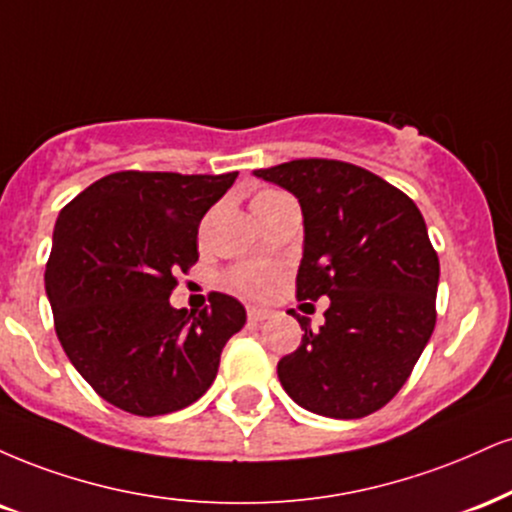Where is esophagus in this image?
<instances>
[{
	"mask_svg": "<svg viewBox=\"0 0 512 512\" xmlns=\"http://www.w3.org/2000/svg\"><path fill=\"white\" fill-rule=\"evenodd\" d=\"M272 317V312L264 310V307H248V319L250 322H264V319Z\"/></svg>",
	"mask_w": 512,
	"mask_h": 512,
	"instance_id": "esophagus-1",
	"label": "esophagus"
}]
</instances>
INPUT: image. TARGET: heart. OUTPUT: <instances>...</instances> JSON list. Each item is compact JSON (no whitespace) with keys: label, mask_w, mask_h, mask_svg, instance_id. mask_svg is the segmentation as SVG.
Instances as JSON below:
<instances>
[{"label":"heart","mask_w":512,"mask_h":512,"mask_svg":"<svg viewBox=\"0 0 512 512\" xmlns=\"http://www.w3.org/2000/svg\"><path fill=\"white\" fill-rule=\"evenodd\" d=\"M279 197H288V195L279 193V190H260V193L252 197V212L264 205H269V202L279 200ZM231 283L238 288V291L264 298V295L274 293L276 283H279V274H276V269H269V267H240L231 274Z\"/></svg>","instance_id":"1"}]
</instances>
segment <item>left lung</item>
<instances>
[{"label":"left lung","instance_id":"left-lung-1","mask_svg":"<svg viewBox=\"0 0 512 512\" xmlns=\"http://www.w3.org/2000/svg\"><path fill=\"white\" fill-rule=\"evenodd\" d=\"M257 178L298 197L305 248L298 300L329 298L324 324L281 357L279 381L300 408L357 420L408 381L436 324L439 257L403 190L338 159H293Z\"/></svg>","mask_w":512,"mask_h":512}]
</instances>
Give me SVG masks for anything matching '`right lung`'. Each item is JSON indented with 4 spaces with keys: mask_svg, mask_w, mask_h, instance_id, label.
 I'll use <instances>...</instances> for the list:
<instances>
[{
    "mask_svg": "<svg viewBox=\"0 0 512 512\" xmlns=\"http://www.w3.org/2000/svg\"><path fill=\"white\" fill-rule=\"evenodd\" d=\"M231 174L119 171L59 212L45 286L54 329L80 377L140 417L188 408L217 379L245 307L224 293L176 310V274L197 262V226Z\"/></svg>",
    "mask_w": 512,
    "mask_h": 512,
    "instance_id": "obj_1",
    "label": "right lung"
}]
</instances>
